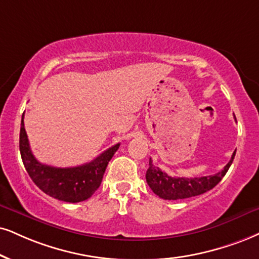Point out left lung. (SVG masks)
Instances as JSON below:
<instances>
[{
	"instance_id": "1",
	"label": "left lung",
	"mask_w": 259,
	"mask_h": 259,
	"mask_svg": "<svg viewBox=\"0 0 259 259\" xmlns=\"http://www.w3.org/2000/svg\"><path fill=\"white\" fill-rule=\"evenodd\" d=\"M235 151L233 152L231 161L225 165V168L221 171L213 175L200 178H171L167 173L162 171L158 167L154 165L151 158H150L149 168L145 175L146 183L152 190V192L157 194L162 199L178 200L199 196V194L212 190L222 180V178L225 177L233 163Z\"/></svg>"
}]
</instances>
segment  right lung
Returning a JSON list of instances; mask_svg holds the SVG:
<instances>
[{"instance_id":"add662e5","label":"right lung","mask_w":259,"mask_h":259,"mask_svg":"<svg viewBox=\"0 0 259 259\" xmlns=\"http://www.w3.org/2000/svg\"><path fill=\"white\" fill-rule=\"evenodd\" d=\"M120 144H115L89 163L71 168H56L37 161L32 154L26 131L24 114L21 117L19 148L25 169L34 184L48 196L68 203H78L89 199L96 192L103 179L107 165L117 151Z\"/></svg>"}]
</instances>
